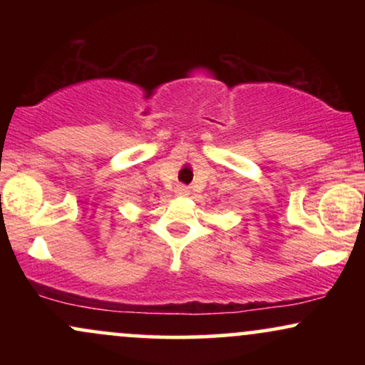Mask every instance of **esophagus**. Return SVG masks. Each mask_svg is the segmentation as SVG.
<instances>
[{
	"mask_svg": "<svg viewBox=\"0 0 365 365\" xmlns=\"http://www.w3.org/2000/svg\"><path fill=\"white\" fill-rule=\"evenodd\" d=\"M188 194H190V190H188L187 187H178V188H177V195H180V197H187Z\"/></svg>",
	"mask_w": 365,
	"mask_h": 365,
	"instance_id": "1",
	"label": "esophagus"
}]
</instances>
